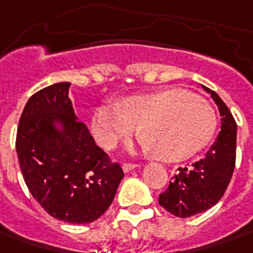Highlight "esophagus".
Returning <instances> with one entry per match:
<instances>
[{
	"label": "esophagus",
	"instance_id": "34e87169",
	"mask_svg": "<svg viewBox=\"0 0 253 253\" xmlns=\"http://www.w3.org/2000/svg\"><path fill=\"white\" fill-rule=\"evenodd\" d=\"M137 167H138V165H135V164H123L122 168H123L125 172H131V170H134Z\"/></svg>",
	"mask_w": 253,
	"mask_h": 253
}]
</instances>
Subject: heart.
<instances>
[{
    "label": "heart",
    "mask_w": 253,
    "mask_h": 253,
    "mask_svg": "<svg viewBox=\"0 0 253 253\" xmlns=\"http://www.w3.org/2000/svg\"><path fill=\"white\" fill-rule=\"evenodd\" d=\"M92 133L105 148H113L138 127L140 147L165 162L185 161L211 141L217 119L203 98L180 88L135 95L118 105L98 106Z\"/></svg>",
    "instance_id": "heart-1"
}]
</instances>
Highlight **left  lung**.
<instances>
[{
  "label": "left lung",
  "mask_w": 253,
  "mask_h": 253,
  "mask_svg": "<svg viewBox=\"0 0 253 253\" xmlns=\"http://www.w3.org/2000/svg\"><path fill=\"white\" fill-rule=\"evenodd\" d=\"M203 89L218 108L221 130L200 161L192 164L190 168H179V173L158 200L165 210L180 218L211 209L224 195L235 168L237 123L221 98L205 85Z\"/></svg>",
  "instance_id": "left-lung-1"
}]
</instances>
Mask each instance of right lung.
Segmentation results:
<instances>
[{"label": "right lung", "mask_w": 253, "mask_h": 253, "mask_svg": "<svg viewBox=\"0 0 253 253\" xmlns=\"http://www.w3.org/2000/svg\"><path fill=\"white\" fill-rule=\"evenodd\" d=\"M70 85L53 84L29 98L19 119L16 154L29 192L51 217L88 224L109 209L125 173L78 120Z\"/></svg>", "instance_id": "1"}]
</instances>
